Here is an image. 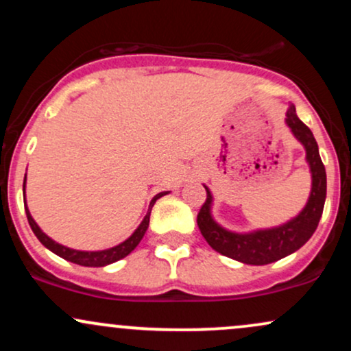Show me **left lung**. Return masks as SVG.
Segmentation results:
<instances>
[{
	"mask_svg": "<svg viewBox=\"0 0 351 351\" xmlns=\"http://www.w3.org/2000/svg\"><path fill=\"white\" fill-rule=\"evenodd\" d=\"M285 123L291 128L292 135L304 145L305 160L312 173V189H310L308 201L295 217L280 226L257 229L252 232L228 231L213 219V195L208 186H204L208 196L198 213L201 234L215 251L243 264L265 265L295 252L315 232L324 213L325 198H327V173L318 153V145L310 128L297 117L293 106L289 107Z\"/></svg>",
	"mask_w": 351,
	"mask_h": 351,
	"instance_id": "obj_1",
	"label": "left lung"
}]
</instances>
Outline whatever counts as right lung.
<instances>
[{
    "label": "right lung",
    "instance_id": "right-lung-1",
    "mask_svg": "<svg viewBox=\"0 0 351 351\" xmlns=\"http://www.w3.org/2000/svg\"><path fill=\"white\" fill-rule=\"evenodd\" d=\"M24 189H26V178H24V183H23V191ZM165 195H168V191L158 193V195L152 199L147 216L143 217V221L140 223V226L135 229L134 234L128 237V239H125L123 243H120L119 245H114V247H110V249H104V251H77V249H71V247H66V245L56 243V241H52L49 236L44 234V232L41 231V228L36 224L33 216H31L29 209H27V204H24V209H26V216H27V221H29L31 229H33L36 237L41 241V244L44 245V247H47L49 251L58 254V256L62 257V259L69 261V263L86 265V267H104V265H108L112 263H117V261L123 259L125 256H128V254H130L136 247V245H138V243L142 241V237L145 236V232H147V229H148L153 204L156 203V199L162 198V196H165Z\"/></svg>",
    "mask_w": 351,
    "mask_h": 351
}]
</instances>
